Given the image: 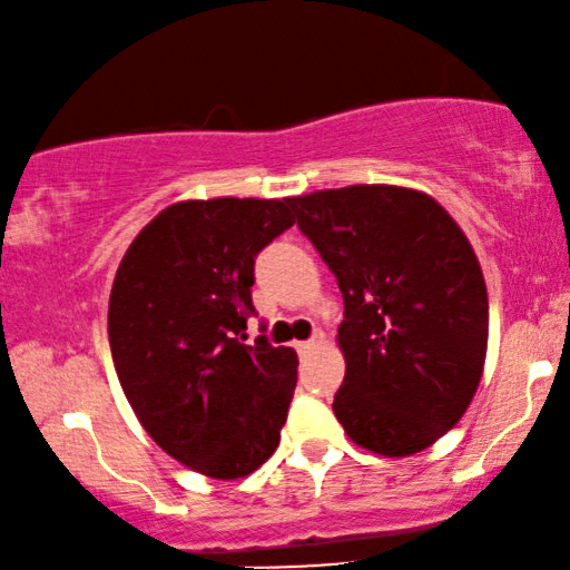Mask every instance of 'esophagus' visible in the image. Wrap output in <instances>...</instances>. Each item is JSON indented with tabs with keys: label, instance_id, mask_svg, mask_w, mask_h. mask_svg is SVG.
I'll return each mask as SVG.
<instances>
[{
	"label": "esophagus",
	"instance_id": "34e87169",
	"mask_svg": "<svg viewBox=\"0 0 570 570\" xmlns=\"http://www.w3.org/2000/svg\"><path fill=\"white\" fill-rule=\"evenodd\" d=\"M321 338H323V334H315L313 338H307V342H297V344H294V350H297L299 355L305 357V355H309V352H313L315 347H318Z\"/></svg>",
	"mask_w": 570,
	"mask_h": 570
}]
</instances>
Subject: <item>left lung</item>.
Segmentation results:
<instances>
[{
    "label": "left lung",
    "mask_w": 570,
    "mask_h": 570,
    "mask_svg": "<svg viewBox=\"0 0 570 570\" xmlns=\"http://www.w3.org/2000/svg\"><path fill=\"white\" fill-rule=\"evenodd\" d=\"M289 207L344 297L338 423L379 455L426 450L463 417L484 368L489 302L473 247L439 202L402 186L326 189Z\"/></svg>",
    "instance_id": "left-lung-1"
}]
</instances>
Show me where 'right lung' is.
Wrapping results in <instances>:
<instances>
[{
    "instance_id": "1",
    "label": "right lung",
    "mask_w": 570,
    "mask_h": 570,
    "mask_svg": "<svg viewBox=\"0 0 570 570\" xmlns=\"http://www.w3.org/2000/svg\"><path fill=\"white\" fill-rule=\"evenodd\" d=\"M292 226L289 199L178 202L115 276L107 334L120 386L147 434L210 479L247 476L281 442L297 352L265 336L244 344V331L257 315L255 257Z\"/></svg>"
}]
</instances>
